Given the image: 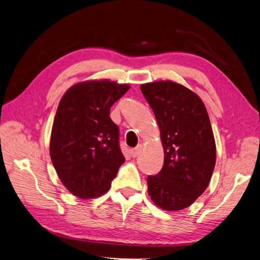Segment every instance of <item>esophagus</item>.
<instances>
[{
	"label": "esophagus",
	"instance_id": "1",
	"mask_svg": "<svg viewBox=\"0 0 260 260\" xmlns=\"http://www.w3.org/2000/svg\"><path fill=\"white\" fill-rule=\"evenodd\" d=\"M140 153H141V145H139V146H137L136 148H133V149H131V156L133 157V158H135V157H138L139 155H140Z\"/></svg>",
	"mask_w": 260,
	"mask_h": 260
}]
</instances>
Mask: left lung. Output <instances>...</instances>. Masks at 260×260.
<instances>
[{"instance_id":"1","label":"left lung","mask_w":260,"mask_h":260,"mask_svg":"<svg viewBox=\"0 0 260 260\" xmlns=\"http://www.w3.org/2000/svg\"><path fill=\"white\" fill-rule=\"evenodd\" d=\"M141 91L158 123L165 154L159 174L147 177V193L161 209H184L205 192L216 164L206 107L198 94L170 80L144 83Z\"/></svg>"}]
</instances>
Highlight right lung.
<instances>
[{
  "instance_id": "1",
  "label": "right lung",
  "mask_w": 260,
  "mask_h": 260,
  "mask_svg": "<svg viewBox=\"0 0 260 260\" xmlns=\"http://www.w3.org/2000/svg\"><path fill=\"white\" fill-rule=\"evenodd\" d=\"M129 89L106 79L83 81L70 86L59 102L50 155L61 183L77 198L105 194L124 162L119 128L109 111Z\"/></svg>"
}]
</instances>
